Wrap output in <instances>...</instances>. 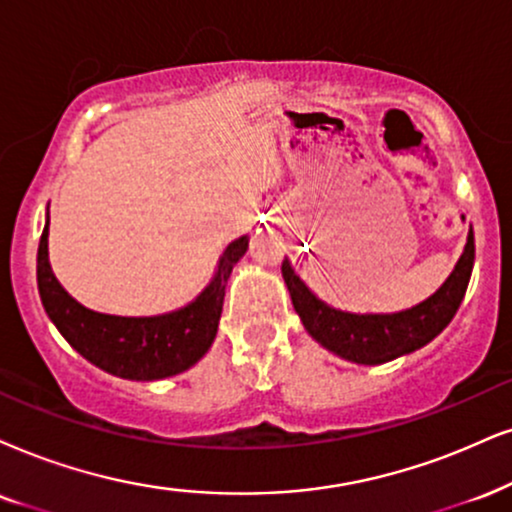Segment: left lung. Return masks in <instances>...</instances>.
<instances>
[{
    "instance_id": "1",
    "label": "left lung",
    "mask_w": 512,
    "mask_h": 512,
    "mask_svg": "<svg viewBox=\"0 0 512 512\" xmlns=\"http://www.w3.org/2000/svg\"><path fill=\"white\" fill-rule=\"evenodd\" d=\"M472 264L475 234L470 226L463 255L458 257L454 271L446 276L442 286L428 300L392 314H357L335 309L309 290L307 283L295 274L288 257L283 260L281 271L302 326L321 347L352 364L378 366L425 347L449 326L468 290Z\"/></svg>"
}]
</instances>
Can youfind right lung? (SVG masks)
<instances>
[{
	"label": "right lung",
	"mask_w": 512,
	"mask_h": 512,
	"mask_svg": "<svg viewBox=\"0 0 512 512\" xmlns=\"http://www.w3.org/2000/svg\"><path fill=\"white\" fill-rule=\"evenodd\" d=\"M248 236L236 238L219 255L210 283L184 307L155 316H118L84 307L58 283L49 264V208L37 248V288L44 312L58 333L89 364L125 380H163L189 371L208 354L222 316L224 290Z\"/></svg>",
	"instance_id": "obj_1"
}]
</instances>
